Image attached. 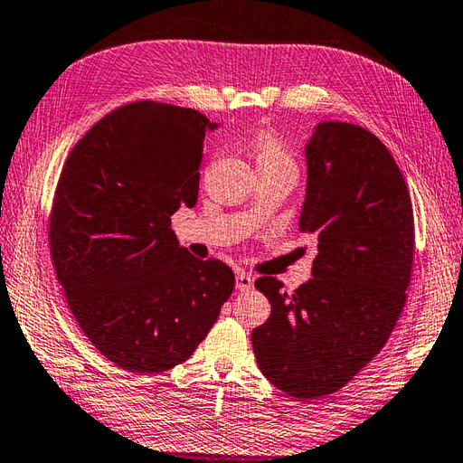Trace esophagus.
<instances>
[{
	"label": "esophagus",
	"mask_w": 463,
	"mask_h": 463,
	"mask_svg": "<svg viewBox=\"0 0 463 463\" xmlns=\"http://www.w3.org/2000/svg\"><path fill=\"white\" fill-rule=\"evenodd\" d=\"M235 288L245 292V290H251L253 288V277L247 275V273H238L235 277Z\"/></svg>",
	"instance_id": "1"
}]
</instances>
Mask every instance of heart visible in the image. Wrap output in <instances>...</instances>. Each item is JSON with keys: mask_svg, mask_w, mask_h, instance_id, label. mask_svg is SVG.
<instances>
[{"mask_svg": "<svg viewBox=\"0 0 463 463\" xmlns=\"http://www.w3.org/2000/svg\"><path fill=\"white\" fill-rule=\"evenodd\" d=\"M253 159L257 168H288V171H295V159L275 135H261L255 141Z\"/></svg>", "mask_w": 463, "mask_h": 463, "instance_id": "heart-1", "label": "heart"}]
</instances>
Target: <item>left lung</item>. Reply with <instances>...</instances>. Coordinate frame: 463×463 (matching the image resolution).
<instances>
[{
    "mask_svg": "<svg viewBox=\"0 0 463 463\" xmlns=\"http://www.w3.org/2000/svg\"><path fill=\"white\" fill-rule=\"evenodd\" d=\"M298 225L318 238L312 279L292 295L255 280L270 317L251 334L261 373L298 401L342 389L397 324L411 283L414 218L407 183L373 133L345 121L314 128Z\"/></svg>",
    "mask_w": 463,
    "mask_h": 463,
    "instance_id": "1",
    "label": "left lung"
}]
</instances>
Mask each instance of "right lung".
Here are the masks:
<instances>
[{"label":"right lung","mask_w":463,"mask_h":463,"mask_svg":"<svg viewBox=\"0 0 463 463\" xmlns=\"http://www.w3.org/2000/svg\"><path fill=\"white\" fill-rule=\"evenodd\" d=\"M193 108L135 101L76 143L56 184L51 253L66 302L101 355L161 373L194 354L230 298L233 270L180 247L171 216L198 200L204 139Z\"/></svg>","instance_id":"obj_1"}]
</instances>
